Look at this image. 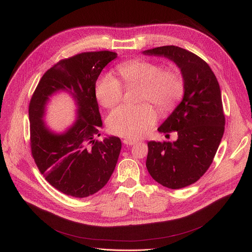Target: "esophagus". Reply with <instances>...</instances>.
Masks as SVG:
<instances>
[{
    "label": "esophagus",
    "instance_id": "esophagus-1",
    "mask_svg": "<svg viewBox=\"0 0 252 252\" xmlns=\"http://www.w3.org/2000/svg\"><path fill=\"white\" fill-rule=\"evenodd\" d=\"M123 142H124V144L128 145V146H133V145H135L137 143L136 140H131V139H125Z\"/></svg>",
    "mask_w": 252,
    "mask_h": 252
}]
</instances>
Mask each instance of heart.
Returning a JSON list of instances; mask_svg holds the SVG:
<instances>
[{
	"label": "heart",
	"instance_id": "b5f03b06",
	"mask_svg": "<svg viewBox=\"0 0 252 252\" xmlns=\"http://www.w3.org/2000/svg\"><path fill=\"white\" fill-rule=\"evenodd\" d=\"M117 72L126 87H140L139 101H149L161 111L173 109L184 95V77L175 66L161 67L158 63L137 59L119 64ZM95 92L97 100L106 108L112 107L123 98L122 84L108 73L98 79ZM155 122L156 113L147 103L119 106L107 118L113 134L127 138L143 136Z\"/></svg>",
	"mask_w": 252,
	"mask_h": 252
}]
</instances>
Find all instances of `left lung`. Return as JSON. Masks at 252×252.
<instances>
[{
  "instance_id": "8db88e82",
  "label": "left lung",
  "mask_w": 252,
  "mask_h": 252,
  "mask_svg": "<svg viewBox=\"0 0 252 252\" xmlns=\"http://www.w3.org/2000/svg\"><path fill=\"white\" fill-rule=\"evenodd\" d=\"M143 54L171 60L184 77L181 103L158 127L164 134L176 130L178 140L150 141L146 160L149 174L157 183L169 189H181L206 173L220 146L226 123L220 85L209 65L183 48L157 47Z\"/></svg>"
}]
</instances>
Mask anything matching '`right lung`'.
Instances as JSON below:
<instances>
[{"label": "right lung", "mask_w": 252, "mask_h": 252, "mask_svg": "<svg viewBox=\"0 0 252 252\" xmlns=\"http://www.w3.org/2000/svg\"><path fill=\"white\" fill-rule=\"evenodd\" d=\"M115 52H86L63 59L46 71L32 97L29 115L31 148L36 166L58 191L76 198L91 196L109 181L122 142L108 136L98 141L102 127L96 82ZM66 91L77 106L76 122L62 133L44 124L46 104L56 92Z\"/></svg>", "instance_id": "1"}]
</instances>
